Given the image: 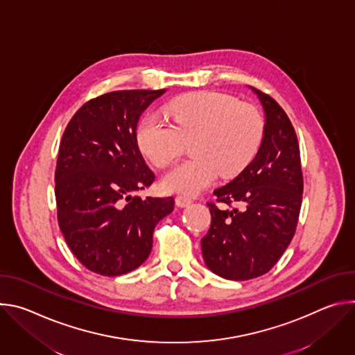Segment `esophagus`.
Returning <instances> with one entry per match:
<instances>
[{
    "label": "esophagus",
    "instance_id": "esophagus-1",
    "mask_svg": "<svg viewBox=\"0 0 355 355\" xmlns=\"http://www.w3.org/2000/svg\"><path fill=\"white\" fill-rule=\"evenodd\" d=\"M192 199L189 196H185V195H177L175 196V205L180 207V208H185L188 205H191Z\"/></svg>",
    "mask_w": 355,
    "mask_h": 355
}]
</instances>
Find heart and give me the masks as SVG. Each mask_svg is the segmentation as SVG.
Segmentation results:
<instances>
[{
	"mask_svg": "<svg viewBox=\"0 0 355 355\" xmlns=\"http://www.w3.org/2000/svg\"><path fill=\"white\" fill-rule=\"evenodd\" d=\"M171 122L146 114L136 139L141 153L157 167L171 163L191 141V160L167 171L162 187L167 192L195 195L219 175L233 177L254 159L264 136V119L252 105L239 104L230 95L200 91L184 95L167 108Z\"/></svg>",
	"mask_w": 355,
	"mask_h": 355,
	"instance_id": "heart-1",
	"label": "heart"
}]
</instances>
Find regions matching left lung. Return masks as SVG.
I'll return each mask as SVG.
<instances>
[{"label":"left lung","instance_id":"obj_1","mask_svg":"<svg viewBox=\"0 0 355 355\" xmlns=\"http://www.w3.org/2000/svg\"><path fill=\"white\" fill-rule=\"evenodd\" d=\"M250 89L266 115L261 146L234 180L214 191L218 202H236L241 209L208 204L212 223L200 240L207 267L233 281L257 278L277 264L295 234L303 192L299 144L289 118L270 95Z\"/></svg>","mask_w":355,"mask_h":355}]
</instances>
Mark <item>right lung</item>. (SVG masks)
I'll return each mask as SVG.
<instances>
[{
	"instance_id": "add662e5",
	"label": "right lung",
	"mask_w": 355,
	"mask_h": 355,
	"mask_svg": "<svg viewBox=\"0 0 355 355\" xmlns=\"http://www.w3.org/2000/svg\"><path fill=\"white\" fill-rule=\"evenodd\" d=\"M164 92L96 96L63 133L55 174L58 220L73 254L92 272L118 277L140 267L156 225L174 211L173 196L133 195L155 181L137 146V122Z\"/></svg>"
}]
</instances>
